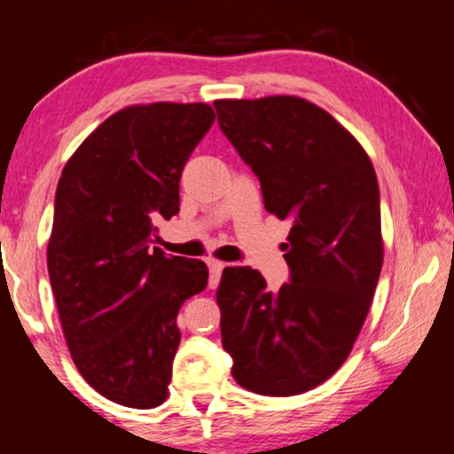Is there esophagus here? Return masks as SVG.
Returning <instances> with one entry per match:
<instances>
[{
	"label": "esophagus",
	"instance_id": "obj_1",
	"mask_svg": "<svg viewBox=\"0 0 454 454\" xmlns=\"http://www.w3.org/2000/svg\"><path fill=\"white\" fill-rule=\"evenodd\" d=\"M222 270H223V262H217V260H209V288H217L222 278Z\"/></svg>",
	"mask_w": 454,
	"mask_h": 454
}]
</instances>
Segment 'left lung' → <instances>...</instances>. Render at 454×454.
Returning <instances> with one entry per match:
<instances>
[{
    "instance_id": "1",
    "label": "left lung",
    "mask_w": 454,
    "mask_h": 454,
    "mask_svg": "<svg viewBox=\"0 0 454 454\" xmlns=\"http://www.w3.org/2000/svg\"><path fill=\"white\" fill-rule=\"evenodd\" d=\"M213 106L258 176L264 209L293 222L284 243L290 281L278 293L256 269H223L222 346L243 388L307 393L346 361L376 293L384 258L376 170L358 140L303 98Z\"/></svg>"
}]
</instances>
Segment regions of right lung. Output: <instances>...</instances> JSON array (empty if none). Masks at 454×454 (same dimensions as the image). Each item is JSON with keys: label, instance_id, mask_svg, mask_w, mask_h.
Returning <instances> with one entry per match:
<instances>
[{"label": "right lung", "instance_id": "right-lung-1", "mask_svg": "<svg viewBox=\"0 0 454 454\" xmlns=\"http://www.w3.org/2000/svg\"><path fill=\"white\" fill-rule=\"evenodd\" d=\"M209 104L155 102L111 114L67 160L46 249L72 361L102 397L137 410L168 397L176 314L207 288L202 260L151 247L179 213V179L209 132Z\"/></svg>", "mask_w": 454, "mask_h": 454}]
</instances>
